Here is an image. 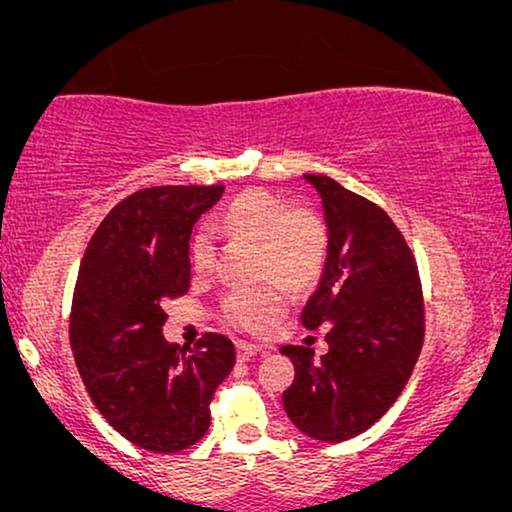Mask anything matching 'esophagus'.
<instances>
[{
  "label": "esophagus",
  "mask_w": 512,
  "mask_h": 512,
  "mask_svg": "<svg viewBox=\"0 0 512 512\" xmlns=\"http://www.w3.org/2000/svg\"><path fill=\"white\" fill-rule=\"evenodd\" d=\"M261 352V347L258 345H251V342H237V356H240L242 361H249L251 356H256Z\"/></svg>",
  "instance_id": "1"
}]
</instances>
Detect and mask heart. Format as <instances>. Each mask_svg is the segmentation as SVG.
<instances>
[{
    "label": "heart",
    "instance_id": "b5f03b06",
    "mask_svg": "<svg viewBox=\"0 0 512 512\" xmlns=\"http://www.w3.org/2000/svg\"><path fill=\"white\" fill-rule=\"evenodd\" d=\"M226 233L258 244V275L275 277L258 286L230 291L223 300L228 326L249 335L270 331L289 307L291 291H307L319 282L326 268L328 230L307 207H289L268 191H244L219 214ZM216 256L214 235L200 228L191 240V265L195 272L212 270Z\"/></svg>",
    "mask_w": 512,
    "mask_h": 512
}]
</instances>
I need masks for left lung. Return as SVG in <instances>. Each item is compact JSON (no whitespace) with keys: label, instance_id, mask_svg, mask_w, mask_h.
<instances>
[{"label":"left lung","instance_id":"8db88e82","mask_svg":"<svg viewBox=\"0 0 512 512\" xmlns=\"http://www.w3.org/2000/svg\"><path fill=\"white\" fill-rule=\"evenodd\" d=\"M303 179L321 198L328 256L300 321L312 331L328 324V352L279 349L296 368L282 401L305 436L342 443L370 429L408 384L424 342L422 284L384 209L324 174Z\"/></svg>","mask_w":512,"mask_h":512}]
</instances>
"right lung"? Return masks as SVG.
Wrapping results in <instances>:
<instances>
[{
    "label": "right lung",
    "mask_w": 512,
    "mask_h": 512,
    "mask_svg": "<svg viewBox=\"0 0 512 512\" xmlns=\"http://www.w3.org/2000/svg\"><path fill=\"white\" fill-rule=\"evenodd\" d=\"M223 186H153L111 209L76 279L69 342L102 417L151 452H179L209 429V403L235 366V347L205 333L167 342L165 300L191 286L188 240Z\"/></svg>",
    "instance_id": "add662e5"
}]
</instances>
